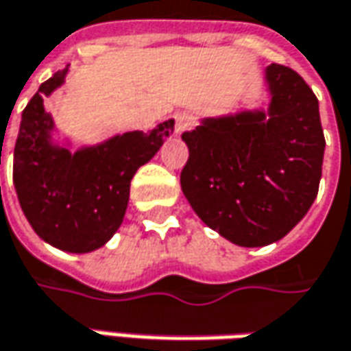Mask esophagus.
<instances>
[{"mask_svg": "<svg viewBox=\"0 0 351 351\" xmlns=\"http://www.w3.org/2000/svg\"><path fill=\"white\" fill-rule=\"evenodd\" d=\"M192 126H194V116L190 114V112H178V114H175L176 134H182V132H186Z\"/></svg>", "mask_w": 351, "mask_h": 351, "instance_id": "1", "label": "esophagus"}]
</instances>
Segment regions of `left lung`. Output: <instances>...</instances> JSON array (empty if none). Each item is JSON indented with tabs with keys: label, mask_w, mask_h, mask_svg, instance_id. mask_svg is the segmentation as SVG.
<instances>
[{
	"label": "left lung",
	"mask_w": 351,
	"mask_h": 351,
	"mask_svg": "<svg viewBox=\"0 0 351 351\" xmlns=\"http://www.w3.org/2000/svg\"><path fill=\"white\" fill-rule=\"evenodd\" d=\"M268 116L208 118L182 134L180 186L198 217L239 247L280 241L308 212L324 155L319 101L291 67L266 69Z\"/></svg>",
	"instance_id": "8db88e82"
}]
</instances>
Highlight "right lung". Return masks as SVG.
I'll list each match as a JSON object with an SVG mask.
<instances>
[{
  "label": "right lung",
  "mask_w": 351,
  "mask_h": 351,
  "mask_svg": "<svg viewBox=\"0 0 351 351\" xmlns=\"http://www.w3.org/2000/svg\"><path fill=\"white\" fill-rule=\"evenodd\" d=\"M66 71L44 81L23 110L13 184L36 235L67 252H91L114 235L124 219L130 182L163 145L167 120L149 132H126L101 145L69 153L52 143V118L44 99L64 83Z\"/></svg>",
  "instance_id": "obj_1"
}]
</instances>
